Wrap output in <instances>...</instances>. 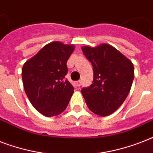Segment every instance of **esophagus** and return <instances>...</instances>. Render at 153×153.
<instances>
[{
    "label": "esophagus",
    "mask_w": 153,
    "mask_h": 153,
    "mask_svg": "<svg viewBox=\"0 0 153 153\" xmlns=\"http://www.w3.org/2000/svg\"><path fill=\"white\" fill-rule=\"evenodd\" d=\"M82 84V82L80 81V80H79V81H76L75 82V86H78V87H79V86H81Z\"/></svg>",
    "instance_id": "34e87169"
}]
</instances>
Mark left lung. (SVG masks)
<instances>
[{"mask_svg":"<svg viewBox=\"0 0 153 153\" xmlns=\"http://www.w3.org/2000/svg\"><path fill=\"white\" fill-rule=\"evenodd\" d=\"M82 51L93 67V83L82 89L90 110L105 117L121 106L130 91L134 67L130 60L109 44L84 46Z\"/></svg>","mask_w":153,"mask_h":153,"instance_id":"1","label":"left lung"}]
</instances>
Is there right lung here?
Masks as SVG:
<instances>
[{
    "label": "right lung",
    "instance_id": "1",
    "mask_svg": "<svg viewBox=\"0 0 153 153\" xmlns=\"http://www.w3.org/2000/svg\"><path fill=\"white\" fill-rule=\"evenodd\" d=\"M74 49L73 45L51 42L23 66L25 93L35 109L44 116L59 115L68 105L74 89L65 76L67 62Z\"/></svg>",
    "mask_w": 153,
    "mask_h": 153
}]
</instances>
